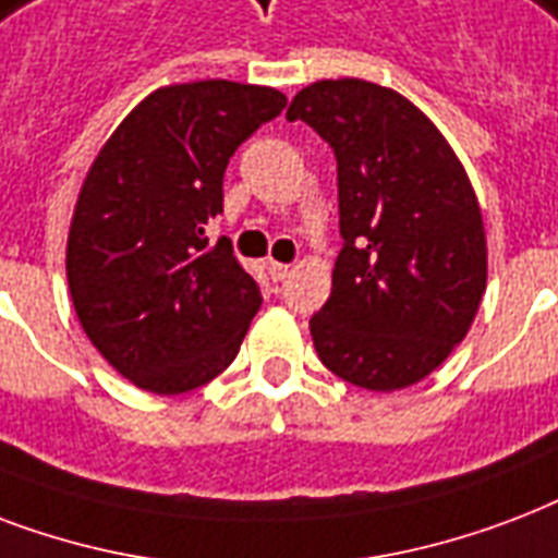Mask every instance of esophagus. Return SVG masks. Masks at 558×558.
<instances>
[{"label": "esophagus", "mask_w": 558, "mask_h": 558, "mask_svg": "<svg viewBox=\"0 0 558 558\" xmlns=\"http://www.w3.org/2000/svg\"><path fill=\"white\" fill-rule=\"evenodd\" d=\"M265 270H267V276L274 279V282H282L284 276L291 274V265H282V262H274V258H267Z\"/></svg>", "instance_id": "1"}]
</instances>
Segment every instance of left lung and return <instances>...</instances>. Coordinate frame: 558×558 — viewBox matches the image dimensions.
Returning <instances> with one entry per match:
<instances>
[{"label":"left lung","mask_w":558,"mask_h":558,"mask_svg":"<svg viewBox=\"0 0 558 558\" xmlns=\"http://www.w3.org/2000/svg\"><path fill=\"white\" fill-rule=\"evenodd\" d=\"M335 148L343 250L311 317L319 361L343 381L404 390L469 335L486 293V232L472 180L416 104L361 77L293 95Z\"/></svg>","instance_id":"8db88e82"}]
</instances>
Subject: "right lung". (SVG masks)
<instances>
[{
  "mask_svg": "<svg viewBox=\"0 0 558 558\" xmlns=\"http://www.w3.org/2000/svg\"><path fill=\"white\" fill-rule=\"evenodd\" d=\"M274 86L192 81L142 98L86 171L66 241V279L86 338L116 373L157 396L203 387L235 361L262 305L230 239L223 171L282 113Z\"/></svg>",
  "mask_w": 558,
  "mask_h": 558,
  "instance_id": "1",
  "label": "right lung"
}]
</instances>
